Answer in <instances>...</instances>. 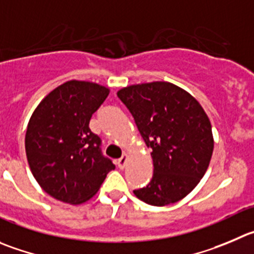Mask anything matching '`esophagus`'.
Masks as SVG:
<instances>
[{
    "label": "esophagus",
    "mask_w": 254,
    "mask_h": 254,
    "mask_svg": "<svg viewBox=\"0 0 254 254\" xmlns=\"http://www.w3.org/2000/svg\"><path fill=\"white\" fill-rule=\"evenodd\" d=\"M127 161H128V154L125 153V154H123V156L121 157V158L117 161L118 167H120L121 170H123V168L126 167V165H127Z\"/></svg>",
    "instance_id": "esophagus-1"
}]
</instances>
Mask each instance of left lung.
<instances>
[{"label": "left lung", "mask_w": 254, "mask_h": 254, "mask_svg": "<svg viewBox=\"0 0 254 254\" xmlns=\"http://www.w3.org/2000/svg\"><path fill=\"white\" fill-rule=\"evenodd\" d=\"M152 149L153 176L134 195L151 206L185 198L206 173L213 153L208 116L190 93L171 82L131 84L117 92Z\"/></svg>", "instance_id": "obj_1"}]
</instances>
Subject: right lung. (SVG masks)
<instances>
[{
    "instance_id": "1",
    "label": "right lung",
    "mask_w": 254,
    "mask_h": 254,
    "mask_svg": "<svg viewBox=\"0 0 254 254\" xmlns=\"http://www.w3.org/2000/svg\"><path fill=\"white\" fill-rule=\"evenodd\" d=\"M110 88L71 79L52 89L33 111L25 148L31 172L46 193L68 204L89 201L100 190L112 161L101 153V139L89 120Z\"/></svg>"
}]
</instances>
